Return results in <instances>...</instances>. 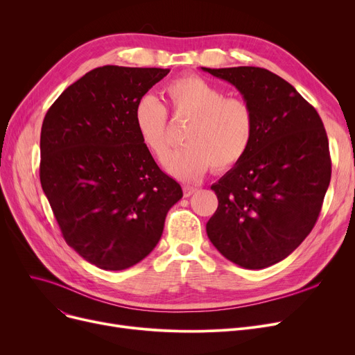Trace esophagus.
Listing matches in <instances>:
<instances>
[{
  "mask_svg": "<svg viewBox=\"0 0 355 355\" xmlns=\"http://www.w3.org/2000/svg\"><path fill=\"white\" fill-rule=\"evenodd\" d=\"M194 193H197V189H194V187H184V197H190Z\"/></svg>",
  "mask_w": 355,
  "mask_h": 355,
  "instance_id": "34e87169",
  "label": "esophagus"
}]
</instances>
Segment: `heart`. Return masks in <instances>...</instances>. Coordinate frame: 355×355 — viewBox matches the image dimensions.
I'll use <instances>...</instances> for the list:
<instances>
[{
	"instance_id": "heart-1",
	"label": "heart",
	"mask_w": 355,
	"mask_h": 355,
	"mask_svg": "<svg viewBox=\"0 0 355 355\" xmlns=\"http://www.w3.org/2000/svg\"><path fill=\"white\" fill-rule=\"evenodd\" d=\"M175 119L189 121L182 139L187 142L168 158L166 168L182 181H197L213 166L227 171L246 157L254 138V114L241 98H227L216 85L196 74H185L164 89ZM134 123L144 146L165 162L170 151L168 114L151 95L134 109Z\"/></svg>"
}]
</instances>
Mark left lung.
Wrapping results in <instances>:
<instances>
[{
    "label": "left lung",
    "instance_id": "1",
    "mask_svg": "<svg viewBox=\"0 0 355 355\" xmlns=\"http://www.w3.org/2000/svg\"><path fill=\"white\" fill-rule=\"evenodd\" d=\"M201 69L232 83L254 114L249 153L211 185L218 207L207 236L241 268L272 266L300 246L318 220L331 180L324 123L291 83L266 69Z\"/></svg>",
    "mask_w": 355,
    "mask_h": 355
}]
</instances>
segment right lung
<instances>
[{
  "instance_id": "add662e5",
  "label": "right lung",
  "mask_w": 355,
  "mask_h": 355,
  "mask_svg": "<svg viewBox=\"0 0 355 355\" xmlns=\"http://www.w3.org/2000/svg\"><path fill=\"white\" fill-rule=\"evenodd\" d=\"M168 73L93 69L55 99L43 121V191L66 243L105 270H123L151 253L168 210L182 197L134 123L137 102Z\"/></svg>"
}]
</instances>
